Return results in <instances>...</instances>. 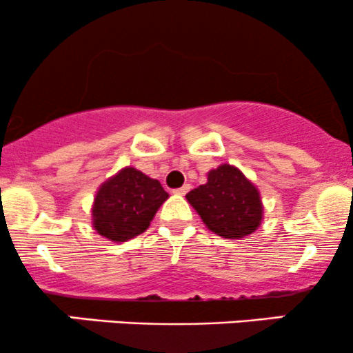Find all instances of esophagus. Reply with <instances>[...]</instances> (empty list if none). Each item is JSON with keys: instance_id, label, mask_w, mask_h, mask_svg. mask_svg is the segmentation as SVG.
Listing matches in <instances>:
<instances>
[{"instance_id": "1", "label": "esophagus", "mask_w": 353, "mask_h": 353, "mask_svg": "<svg viewBox=\"0 0 353 353\" xmlns=\"http://www.w3.org/2000/svg\"><path fill=\"white\" fill-rule=\"evenodd\" d=\"M189 189H191V185H189V184H184L183 188L174 189V194H177V196H184V194H188Z\"/></svg>"}]
</instances>
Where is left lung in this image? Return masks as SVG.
Segmentation results:
<instances>
[{
	"mask_svg": "<svg viewBox=\"0 0 353 353\" xmlns=\"http://www.w3.org/2000/svg\"><path fill=\"white\" fill-rule=\"evenodd\" d=\"M185 199L212 233L226 239H241L261 224L259 191L234 165L209 170L208 183L188 192Z\"/></svg>",
	"mask_w": 353,
	"mask_h": 353,
	"instance_id": "8db88e82",
	"label": "left lung"
}]
</instances>
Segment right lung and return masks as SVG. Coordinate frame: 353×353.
Listing matches in <instances>:
<instances>
[{
  "label": "right lung",
  "instance_id": "obj_1",
  "mask_svg": "<svg viewBox=\"0 0 353 353\" xmlns=\"http://www.w3.org/2000/svg\"><path fill=\"white\" fill-rule=\"evenodd\" d=\"M168 197L157 179L134 168H123L97 191L92 224L110 241H129L144 233Z\"/></svg>",
  "mask_w": 353,
  "mask_h": 353
}]
</instances>
